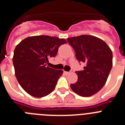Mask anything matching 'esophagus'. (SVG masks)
I'll return each mask as SVG.
<instances>
[{
    "label": "esophagus",
    "instance_id": "1",
    "mask_svg": "<svg viewBox=\"0 0 125 125\" xmlns=\"http://www.w3.org/2000/svg\"><path fill=\"white\" fill-rule=\"evenodd\" d=\"M64 73L65 74H69V72H68V71H64Z\"/></svg>",
    "mask_w": 125,
    "mask_h": 125
}]
</instances>
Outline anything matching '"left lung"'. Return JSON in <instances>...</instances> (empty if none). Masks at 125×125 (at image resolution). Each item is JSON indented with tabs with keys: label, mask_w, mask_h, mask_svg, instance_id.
Returning a JSON list of instances; mask_svg holds the SVG:
<instances>
[{
	"label": "left lung",
	"mask_w": 125,
	"mask_h": 125,
	"mask_svg": "<svg viewBox=\"0 0 125 125\" xmlns=\"http://www.w3.org/2000/svg\"><path fill=\"white\" fill-rule=\"evenodd\" d=\"M74 50L76 57L86 66L76 71L78 81L71 84L73 91L83 97H89L102 89L113 66V54L104 41L89 35L67 39Z\"/></svg>",
	"instance_id": "obj_1"
}]
</instances>
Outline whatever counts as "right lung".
Returning a JSON list of instances; mask_svg holds the SVG:
<instances>
[{
	"label": "right lung",
	"instance_id": "1",
	"mask_svg": "<svg viewBox=\"0 0 125 125\" xmlns=\"http://www.w3.org/2000/svg\"><path fill=\"white\" fill-rule=\"evenodd\" d=\"M66 43L64 39L42 35L27 37L15 47V75L25 92L42 98L54 91L63 71L48 67V59L55 57L59 46Z\"/></svg>",
	"mask_w": 125,
	"mask_h": 125
}]
</instances>
